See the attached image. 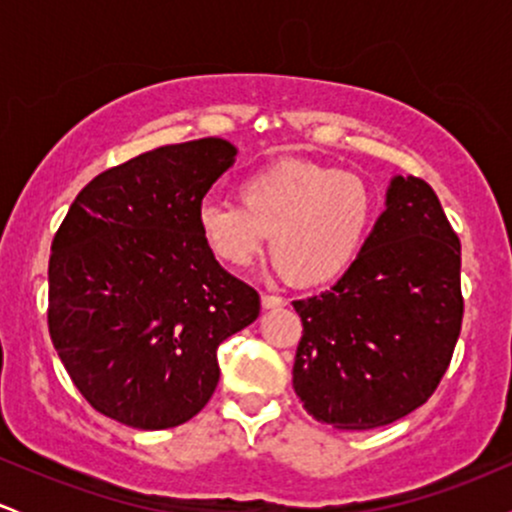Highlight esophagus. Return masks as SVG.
<instances>
[{"label":"esophagus","mask_w":512,"mask_h":512,"mask_svg":"<svg viewBox=\"0 0 512 512\" xmlns=\"http://www.w3.org/2000/svg\"><path fill=\"white\" fill-rule=\"evenodd\" d=\"M262 305L264 308H281V305H286V298L274 296V293H262Z\"/></svg>","instance_id":"obj_1"}]
</instances>
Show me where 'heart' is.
I'll return each mask as SVG.
<instances>
[{
  "instance_id": "b5f03b06",
  "label": "heart",
  "mask_w": 512,
  "mask_h": 512,
  "mask_svg": "<svg viewBox=\"0 0 512 512\" xmlns=\"http://www.w3.org/2000/svg\"><path fill=\"white\" fill-rule=\"evenodd\" d=\"M237 202H204L197 228L231 267H248L272 236V260L293 284L339 279L370 236L375 195L356 173L303 158H279L238 182Z\"/></svg>"
}]
</instances>
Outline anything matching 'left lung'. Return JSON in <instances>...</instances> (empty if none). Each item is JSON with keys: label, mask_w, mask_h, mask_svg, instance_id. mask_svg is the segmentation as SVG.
<instances>
[{"label": "left lung", "mask_w": 512, "mask_h": 512, "mask_svg": "<svg viewBox=\"0 0 512 512\" xmlns=\"http://www.w3.org/2000/svg\"><path fill=\"white\" fill-rule=\"evenodd\" d=\"M293 390L339 431H368L436 392L462 327L460 238L426 180L397 175L361 255L330 291L293 301Z\"/></svg>", "instance_id": "obj_1"}]
</instances>
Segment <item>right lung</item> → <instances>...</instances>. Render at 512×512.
I'll use <instances>...</instances> for the list:
<instances>
[{
  "label": "right lung",
  "instance_id": "1",
  "mask_svg": "<svg viewBox=\"0 0 512 512\" xmlns=\"http://www.w3.org/2000/svg\"><path fill=\"white\" fill-rule=\"evenodd\" d=\"M236 146H158L96 175L57 228L48 325L76 390L120 424L190 421L219 385L216 351L260 315V293L216 262L197 211Z\"/></svg>",
  "mask_w": 512,
  "mask_h": 512
}]
</instances>
